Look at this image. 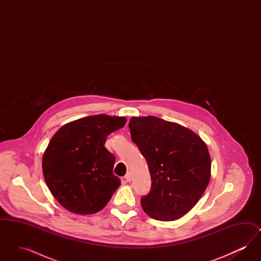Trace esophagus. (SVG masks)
Instances as JSON below:
<instances>
[{"label":"esophagus","instance_id":"obj_1","mask_svg":"<svg viewBox=\"0 0 261 261\" xmlns=\"http://www.w3.org/2000/svg\"><path fill=\"white\" fill-rule=\"evenodd\" d=\"M123 179H124L125 182H130V181H131V179H132V177H131V174H126L124 177H123Z\"/></svg>","mask_w":261,"mask_h":261}]
</instances>
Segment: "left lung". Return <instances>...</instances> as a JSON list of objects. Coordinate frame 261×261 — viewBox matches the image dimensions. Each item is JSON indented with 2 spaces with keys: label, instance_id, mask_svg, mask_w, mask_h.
Masks as SVG:
<instances>
[{
  "label": "left lung",
  "instance_id": "obj_1",
  "mask_svg": "<svg viewBox=\"0 0 261 261\" xmlns=\"http://www.w3.org/2000/svg\"><path fill=\"white\" fill-rule=\"evenodd\" d=\"M132 141L146 159L151 187L141 198L144 211L173 221L191 211L211 179V155L204 142L184 126L155 116L132 117Z\"/></svg>",
  "mask_w": 261,
  "mask_h": 261
}]
</instances>
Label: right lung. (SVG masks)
<instances>
[{
	"label": "right lung",
	"mask_w": 261,
	"mask_h": 261,
	"mask_svg": "<svg viewBox=\"0 0 261 261\" xmlns=\"http://www.w3.org/2000/svg\"><path fill=\"white\" fill-rule=\"evenodd\" d=\"M125 123V117L92 115L62 126L50 139L43 155V174L65 210L92 214L112 199L120 179L112 172L115 158L105 143Z\"/></svg>",
	"instance_id": "1"
}]
</instances>
